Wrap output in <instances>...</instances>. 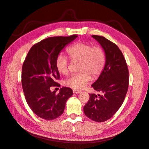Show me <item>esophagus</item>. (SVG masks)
Instances as JSON below:
<instances>
[{
	"label": "esophagus",
	"mask_w": 149,
	"mask_h": 149,
	"mask_svg": "<svg viewBox=\"0 0 149 149\" xmlns=\"http://www.w3.org/2000/svg\"><path fill=\"white\" fill-rule=\"evenodd\" d=\"M81 92V91H79V90H76V89H73V93L74 94H79Z\"/></svg>",
	"instance_id": "esophagus-1"
}]
</instances>
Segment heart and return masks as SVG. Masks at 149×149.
Segmentation results:
<instances>
[{
    "label": "heart",
    "mask_w": 149,
    "mask_h": 149,
    "mask_svg": "<svg viewBox=\"0 0 149 149\" xmlns=\"http://www.w3.org/2000/svg\"><path fill=\"white\" fill-rule=\"evenodd\" d=\"M73 62H79L80 73L71 76L65 81V85L74 89H81L91 81L92 77L97 78L103 70L106 63L104 49L100 45L92 46L87 42H79L67 49ZM56 67L61 74H69V61L66 56L60 54L56 60Z\"/></svg>",
    "instance_id": "1"
}]
</instances>
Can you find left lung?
Masks as SVG:
<instances>
[{"instance_id": "left-lung-1", "label": "left lung", "mask_w": 149, "mask_h": 149, "mask_svg": "<svg viewBox=\"0 0 149 149\" xmlns=\"http://www.w3.org/2000/svg\"><path fill=\"white\" fill-rule=\"evenodd\" d=\"M100 43L106 55L102 73L92 87L102 95L89 94L84 107L87 117L94 121L103 122L116 113L125 100L129 85V72L125 57L118 46L106 38L92 36Z\"/></svg>"}]
</instances>
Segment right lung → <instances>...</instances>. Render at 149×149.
I'll use <instances>...</instances> for the list:
<instances>
[{"instance_id":"1","label":"right lung","mask_w":149,"mask_h":149,"mask_svg":"<svg viewBox=\"0 0 149 149\" xmlns=\"http://www.w3.org/2000/svg\"><path fill=\"white\" fill-rule=\"evenodd\" d=\"M77 36L49 37L34 45L22 64L21 83L29 108L38 116L52 120L62 115L66 101L73 94L72 89L63 87L58 94L50 91L60 74L56 60L61 50Z\"/></svg>"}]
</instances>
